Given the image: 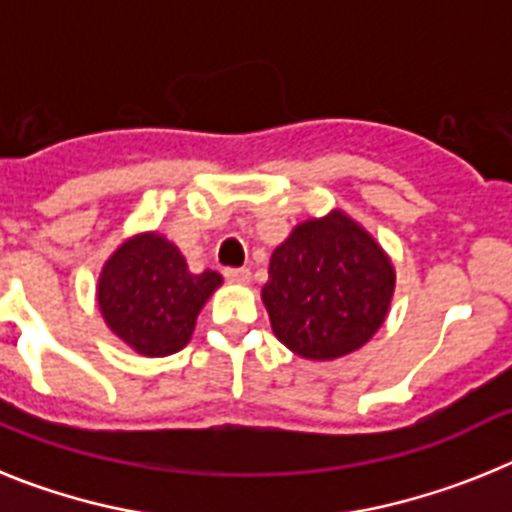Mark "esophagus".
<instances>
[{"label":"esophagus","mask_w":512,"mask_h":512,"mask_svg":"<svg viewBox=\"0 0 512 512\" xmlns=\"http://www.w3.org/2000/svg\"><path fill=\"white\" fill-rule=\"evenodd\" d=\"M223 274H225V279H228L230 284H248V282H251V271H248V269H225Z\"/></svg>","instance_id":"obj_1"}]
</instances>
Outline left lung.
I'll list each match as a JSON object with an SVG mask.
<instances>
[{"label": "left lung", "instance_id": "left-lung-1", "mask_svg": "<svg viewBox=\"0 0 512 512\" xmlns=\"http://www.w3.org/2000/svg\"><path fill=\"white\" fill-rule=\"evenodd\" d=\"M395 269L343 212L307 220L271 253L264 305L297 356L330 361L364 346L390 310Z\"/></svg>", "mask_w": 512, "mask_h": 512}]
</instances>
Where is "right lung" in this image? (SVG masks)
Listing matches in <instances>:
<instances>
[{
  "label": "right lung",
  "instance_id": "right-lung-1",
  "mask_svg": "<svg viewBox=\"0 0 512 512\" xmlns=\"http://www.w3.org/2000/svg\"><path fill=\"white\" fill-rule=\"evenodd\" d=\"M217 271L192 274L174 243L156 233L135 235L104 264L97 300L104 323L143 356H169L187 346Z\"/></svg>",
  "mask_w": 512,
  "mask_h": 512
}]
</instances>
